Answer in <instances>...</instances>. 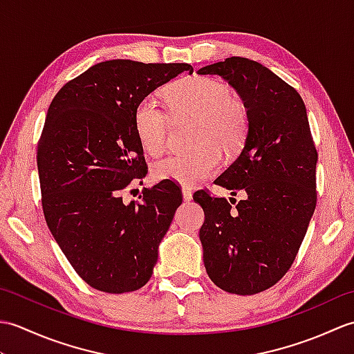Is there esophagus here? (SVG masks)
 I'll list each match as a JSON object with an SVG mask.
<instances>
[{
  "mask_svg": "<svg viewBox=\"0 0 354 354\" xmlns=\"http://www.w3.org/2000/svg\"><path fill=\"white\" fill-rule=\"evenodd\" d=\"M183 196H184L185 201H190L193 198V193H192V190L187 185L183 187Z\"/></svg>",
  "mask_w": 354,
  "mask_h": 354,
  "instance_id": "obj_1",
  "label": "esophagus"
}]
</instances>
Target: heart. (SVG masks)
<instances>
[{"label":"heart","instance_id":"b5f03b06","mask_svg":"<svg viewBox=\"0 0 354 354\" xmlns=\"http://www.w3.org/2000/svg\"><path fill=\"white\" fill-rule=\"evenodd\" d=\"M170 114L176 122H194L190 152L173 153L153 164L156 179L196 184L219 167L221 155L232 156L245 146L250 133V111L231 95L222 82L192 76L165 88ZM137 137L149 153L160 155L167 146L170 117L153 97L140 100L133 112Z\"/></svg>","mask_w":354,"mask_h":354}]
</instances>
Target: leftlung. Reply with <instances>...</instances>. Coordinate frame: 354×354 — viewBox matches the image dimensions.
<instances>
[{
    "mask_svg": "<svg viewBox=\"0 0 354 354\" xmlns=\"http://www.w3.org/2000/svg\"><path fill=\"white\" fill-rule=\"evenodd\" d=\"M198 74L227 79L250 111L242 153L214 181L245 199L236 208L208 190L193 199L205 214L208 277L225 292L254 295L281 280L303 243L317 207L318 152L301 95L266 66L232 56Z\"/></svg>",
    "mask_w": 354,
    "mask_h": 354,
    "instance_id": "8db88e82",
    "label": "left lung"
}]
</instances>
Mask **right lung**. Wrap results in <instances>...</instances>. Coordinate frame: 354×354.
Wrapping results in <instances>:
<instances>
[{
  "label": "right lung",
  "instance_id": "1",
  "mask_svg": "<svg viewBox=\"0 0 354 354\" xmlns=\"http://www.w3.org/2000/svg\"><path fill=\"white\" fill-rule=\"evenodd\" d=\"M183 71L193 66L100 62L50 103L36 150L44 217L73 269L97 290L132 292L150 280L183 202L169 179L142 190L141 201L124 204L122 196L147 175L135 108Z\"/></svg>",
  "mask_w": 354,
  "mask_h": 354
}]
</instances>
